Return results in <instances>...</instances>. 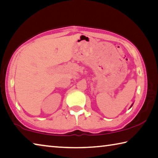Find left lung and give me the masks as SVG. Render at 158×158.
Here are the masks:
<instances>
[{"mask_svg":"<svg viewBox=\"0 0 158 158\" xmlns=\"http://www.w3.org/2000/svg\"><path fill=\"white\" fill-rule=\"evenodd\" d=\"M132 106H133V104H132V105H131V107H132Z\"/></svg>","mask_w":158,"mask_h":158,"instance_id":"1","label":"left lung"}]
</instances>
